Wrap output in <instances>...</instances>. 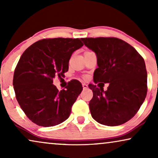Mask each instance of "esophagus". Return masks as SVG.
Instances as JSON below:
<instances>
[{"label": "esophagus", "instance_id": "34e87169", "mask_svg": "<svg viewBox=\"0 0 158 158\" xmlns=\"http://www.w3.org/2000/svg\"><path fill=\"white\" fill-rule=\"evenodd\" d=\"M82 85H83V89H87V88H88V86L86 83H83V84H82Z\"/></svg>", "mask_w": 158, "mask_h": 158}]
</instances>
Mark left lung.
Segmentation results:
<instances>
[{
  "instance_id": "left-lung-1",
  "label": "left lung",
  "mask_w": 158,
  "mask_h": 158,
  "mask_svg": "<svg viewBox=\"0 0 158 158\" xmlns=\"http://www.w3.org/2000/svg\"><path fill=\"white\" fill-rule=\"evenodd\" d=\"M84 44L97 56L98 68L90 84L94 96L89 103L94 119L106 126H118L137 114L144 99L148 73L144 60L128 43L115 37L82 38ZM109 83L107 90H103ZM99 84V83H98Z\"/></svg>"
}]
</instances>
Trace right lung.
<instances>
[{
    "label": "right lung",
    "instance_id": "add662e5",
    "mask_svg": "<svg viewBox=\"0 0 158 158\" xmlns=\"http://www.w3.org/2000/svg\"><path fill=\"white\" fill-rule=\"evenodd\" d=\"M82 46L80 39H44L22 54L15 69L13 85L19 104L34 124L53 127L69 117L83 86L73 80L65 90L59 91L52 84L53 78L64 76L73 52Z\"/></svg>",
    "mask_w": 158,
    "mask_h": 158
}]
</instances>
